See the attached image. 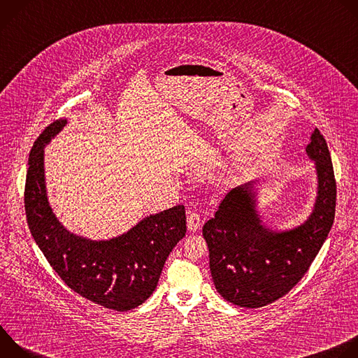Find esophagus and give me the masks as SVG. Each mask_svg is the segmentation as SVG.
Returning a JSON list of instances; mask_svg holds the SVG:
<instances>
[{
  "label": "esophagus",
  "instance_id": "34e87169",
  "mask_svg": "<svg viewBox=\"0 0 358 358\" xmlns=\"http://www.w3.org/2000/svg\"><path fill=\"white\" fill-rule=\"evenodd\" d=\"M187 227H188V231L189 232H195L199 229L201 227V218L196 213H189L187 215Z\"/></svg>",
  "mask_w": 358,
  "mask_h": 358
}]
</instances>
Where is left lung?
<instances>
[{
  "label": "left lung",
  "mask_w": 358,
  "mask_h": 358,
  "mask_svg": "<svg viewBox=\"0 0 358 358\" xmlns=\"http://www.w3.org/2000/svg\"><path fill=\"white\" fill-rule=\"evenodd\" d=\"M315 162L317 194L313 211L292 229L269 228L258 211L255 181L232 188L202 235L218 293L232 304L257 309L285 296L309 271L323 246L336 213V180L330 151L315 129L306 147Z\"/></svg>",
  "instance_id": "obj_1"
}]
</instances>
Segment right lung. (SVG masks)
Returning a JSON list of instances; mask_svg holds the SVG:
<instances>
[{
  "label": "right lung",
  "instance_id": "obj_1",
  "mask_svg": "<svg viewBox=\"0 0 358 358\" xmlns=\"http://www.w3.org/2000/svg\"><path fill=\"white\" fill-rule=\"evenodd\" d=\"M49 124L29 152L25 214L29 231L59 278L82 297L106 309L127 312L144 303L157 287L173 248L185 236L184 206L143 218L127 232L92 241L69 232L49 206L43 148L65 126Z\"/></svg>",
  "mask_w": 358,
  "mask_h": 358
}]
</instances>
